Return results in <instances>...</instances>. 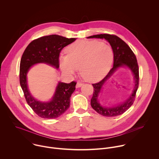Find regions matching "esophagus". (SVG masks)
<instances>
[{"instance_id": "1", "label": "esophagus", "mask_w": 159, "mask_h": 159, "mask_svg": "<svg viewBox=\"0 0 159 159\" xmlns=\"http://www.w3.org/2000/svg\"><path fill=\"white\" fill-rule=\"evenodd\" d=\"M83 85L82 83H80V82H77V84H76V87L77 88H79V87H80L82 85Z\"/></svg>"}]
</instances>
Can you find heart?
Listing matches in <instances>:
<instances>
[{
	"label": "heart",
	"instance_id": "b5f03b06",
	"mask_svg": "<svg viewBox=\"0 0 159 159\" xmlns=\"http://www.w3.org/2000/svg\"><path fill=\"white\" fill-rule=\"evenodd\" d=\"M66 56L61 57V70L73 75L79 68L81 76L88 82L103 78L111 66L114 53L108 44L98 40H81L66 48Z\"/></svg>",
	"mask_w": 159,
	"mask_h": 159
}]
</instances>
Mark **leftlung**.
<instances>
[{
  "label": "left lung",
  "mask_w": 159,
  "mask_h": 159,
  "mask_svg": "<svg viewBox=\"0 0 159 159\" xmlns=\"http://www.w3.org/2000/svg\"><path fill=\"white\" fill-rule=\"evenodd\" d=\"M104 38L111 44L114 53V64L107 75L100 82L93 84L94 87L93 96L90 101L92 107L99 114L107 117H114L121 115L127 111L133 104L136 93L139 84V68L137 58L128 45L120 38L114 34H101L90 36L87 38ZM126 66L132 70L134 75L135 87L130 97L123 103L116 107L106 108L102 107L97 100L101 88L105 82L109 78L119 67Z\"/></svg>",
  "instance_id": "obj_1"
}]
</instances>
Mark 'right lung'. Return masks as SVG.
<instances>
[{
    "mask_svg": "<svg viewBox=\"0 0 159 159\" xmlns=\"http://www.w3.org/2000/svg\"><path fill=\"white\" fill-rule=\"evenodd\" d=\"M75 40L76 38H67L57 34L42 36L32 41L22 55L19 69L20 85L27 103L42 118H57L69 108L70 97L75 89L77 82H59L52 100L42 102L31 95L28 88L27 73L33 65L39 63H47L58 69L61 50Z\"/></svg>",
    "mask_w": 159,
    "mask_h": 159,
    "instance_id": "right-lung-1",
    "label": "right lung"
}]
</instances>
